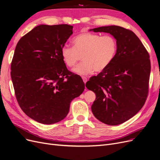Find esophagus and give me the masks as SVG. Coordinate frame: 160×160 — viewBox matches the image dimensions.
I'll return each mask as SVG.
<instances>
[{"label": "esophagus", "instance_id": "34e87169", "mask_svg": "<svg viewBox=\"0 0 160 160\" xmlns=\"http://www.w3.org/2000/svg\"><path fill=\"white\" fill-rule=\"evenodd\" d=\"M82 81H83V82H84V83L85 84L87 81V78H85V77H82Z\"/></svg>", "mask_w": 160, "mask_h": 160}]
</instances>
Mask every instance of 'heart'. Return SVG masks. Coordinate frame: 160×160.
<instances>
[{
  "mask_svg": "<svg viewBox=\"0 0 160 160\" xmlns=\"http://www.w3.org/2000/svg\"><path fill=\"white\" fill-rule=\"evenodd\" d=\"M72 42L73 48L64 45L61 54L69 68L74 67L82 56L83 62L73 69L80 75H87L94 70L103 71L110 66L117 52V41L109 35L101 36L85 31L74 37Z\"/></svg>",
  "mask_w": 160,
  "mask_h": 160,
  "instance_id": "obj_1",
  "label": "heart"
}]
</instances>
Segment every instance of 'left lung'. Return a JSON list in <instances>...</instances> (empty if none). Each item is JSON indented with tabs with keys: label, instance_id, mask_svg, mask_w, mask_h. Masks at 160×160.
<instances>
[{
	"label": "left lung",
	"instance_id": "8db88e82",
	"mask_svg": "<svg viewBox=\"0 0 160 160\" xmlns=\"http://www.w3.org/2000/svg\"><path fill=\"white\" fill-rule=\"evenodd\" d=\"M89 31L110 33L117 41L112 62L85 85L96 94L91 106L94 117L107 125H119L132 118L144 104L151 69L149 54L129 29L109 25Z\"/></svg>",
	"mask_w": 160,
	"mask_h": 160
}]
</instances>
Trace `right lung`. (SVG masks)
Returning a JSON list of instances; mask_svg holds the SVG:
<instances>
[{"label":"right lung","instance_id":"obj_1","mask_svg":"<svg viewBox=\"0 0 160 160\" xmlns=\"http://www.w3.org/2000/svg\"><path fill=\"white\" fill-rule=\"evenodd\" d=\"M72 31L67 24L39 25L16 47L11 63L16 97L23 112L40 123L64 119L72 100L85 89L81 77L68 71L61 54Z\"/></svg>","mask_w":160,"mask_h":160}]
</instances>
